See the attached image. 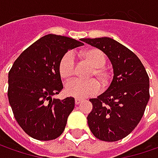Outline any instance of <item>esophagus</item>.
I'll return each instance as SVG.
<instances>
[{
  "mask_svg": "<svg viewBox=\"0 0 158 158\" xmlns=\"http://www.w3.org/2000/svg\"><path fill=\"white\" fill-rule=\"evenodd\" d=\"M82 99H80V98H76L75 99V103H76V105H79L80 103H82Z\"/></svg>",
  "mask_w": 158,
  "mask_h": 158,
  "instance_id": "obj_1",
  "label": "esophagus"
}]
</instances>
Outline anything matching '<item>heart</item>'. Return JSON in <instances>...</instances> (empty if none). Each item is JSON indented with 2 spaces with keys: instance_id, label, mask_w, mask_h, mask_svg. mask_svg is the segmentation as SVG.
Returning <instances> with one entry per match:
<instances>
[{
  "instance_id": "1",
  "label": "heart",
  "mask_w": 158,
  "mask_h": 158,
  "mask_svg": "<svg viewBox=\"0 0 158 158\" xmlns=\"http://www.w3.org/2000/svg\"><path fill=\"white\" fill-rule=\"evenodd\" d=\"M85 60L94 67L91 76H96L102 82H106L107 74L103 67L106 63V56L99 49H90L83 53ZM76 60L75 55L72 52L65 53L61 58L59 70L60 76L64 79H70L75 74ZM66 93L77 98H85L96 95L100 90V84L94 79L88 81L73 80L66 84Z\"/></svg>"
}]
</instances>
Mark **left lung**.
I'll return each mask as SVG.
<instances>
[{"instance_id":"8db88e82","label":"left lung","mask_w":158,"mask_h":158,"mask_svg":"<svg viewBox=\"0 0 158 158\" xmlns=\"http://www.w3.org/2000/svg\"><path fill=\"white\" fill-rule=\"evenodd\" d=\"M98 48L111 60L113 79L103 94L90 98L92 111L87 117L95 137L116 142L128 135L142 119L149 99V78L136 55L111 38L82 39Z\"/></svg>"}]
</instances>
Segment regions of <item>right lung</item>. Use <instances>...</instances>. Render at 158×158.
I'll use <instances>...</instances> for the list:
<instances>
[{
	"label": "right lung",
	"instance_id": "1",
	"mask_svg": "<svg viewBox=\"0 0 158 158\" xmlns=\"http://www.w3.org/2000/svg\"><path fill=\"white\" fill-rule=\"evenodd\" d=\"M82 45L69 37L48 34L15 60L9 72L8 97L15 118L28 135L50 141L63 133L75 98H52L63 89L59 65L69 50Z\"/></svg>",
	"mask_w": 158,
	"mask_h": 158
}]
</instances>
